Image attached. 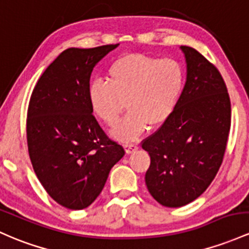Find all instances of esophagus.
<instances>
[{
    "instance_id": "esophagus-1",
    "label": "esophagus",
    "mask_w": 249,
    "mask_h": 249,
    "mask_svg": "<svg viewBox=\"0 0 249 249\" xmlns=\"http://www.w3.org/2000/svg\"><path fill=\"white\" fill-rule=\"evenodd\" d=\"M137 150H138V146L133 145V144H126V145H125V152H126L127 155L133 154V152L137 151Z\"/></svg>"
}]
</instances>
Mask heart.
Returning a JSON list of instances; mask_svg holds the SVG:
<instances>
[{"label":"heart","mask_w":249,"mask_h":249,"mask_svg":"<svg viewBox=\"0 0 249 249\" xmlns=\"http://www.w3.org/2000/svg\"><path fill=\"white\" fill-rule=\"evenodd\" d=\"M185 84V71L177 60L144 53H126L112 61L107 83L89 87L92 110L105 124L118 122L126 103L130 112L113 129L124 141H135L150 126L164 125L176 110Z\"/></svg>","instance_id":"b5f03b06"}]
</instances>
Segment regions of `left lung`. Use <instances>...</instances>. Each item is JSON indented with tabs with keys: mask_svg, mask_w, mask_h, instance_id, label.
Masks as SVG:
<instances>
[{
	"mask_svg": "<svg viewBox=\"0 0 249 249\" xmlns=\"http://www.w3.org/2000/svg\"><path fill=\"white\" fill-rule=\"evenodd\" d=\"M184 89L171 118L142 144L149 152L147 190L169 208L202 195L216 176L231 129V100L217 68L196 49L181 46Z\"/></svg>",
	"mask_w": 249,
	"mask_h": 249,
	"instance_id": "8db88e82",
	"label": "left lung"
}]
</instances>
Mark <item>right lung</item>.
Listing matches in <instances>:
<instances>
[{
    "instance_id": "right-lung-1",
    "label": "right lung",
    "mask_w": 249,
    "mask_h": 249,
    "mask_svg": "<svg viewBox=\"0 0 249 249\" xmlns=\"http://www.w3.org/2000/svg\"><path fill=\"white\" fill-rule=\"evenodd\" d=\"M118 46L66 49L33 89L27 113L29 157L42 187L65 208H87L125 155L98 124L89 100L92 71Z\"/></svg>"
}]
</instances>
